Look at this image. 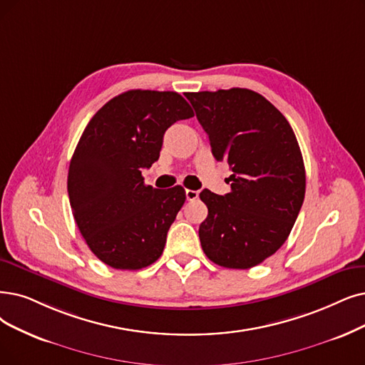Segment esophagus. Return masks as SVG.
<instances>
[{
    "mask_svg": "<svg viewBox=\"0 0 365 365\" xmlns=\"http://www.w3.org/2000/svg\"><path fill=\"white\" fill-rule=\"evenodd\" d=\"M185 197L187 200H195L199 197V192L196 190H185Z\"/></svg>",
    "mask_w": 365,
    "mask_h": 365,
    "instance_id": "1",
    "label": "esophagus"
}]
</instances>
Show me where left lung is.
<instances>
[{"label":"left lung","mask_w":365,"mask_h":365,"mask_svg":"<svg viewBox=\"0 0 365 365\" xmlns=\"http://www.w3.org/2000/svg\"><path fill=\"white\" fill-rule=\"evenodd\" d=\"M212 155L227 162L230 193L202 190L208 217L202 250L214 264L249 269L272 256L292 230L305 195L297 136L283 113L252 90L188 93Z\"/></svg>","instance_id":"1"}]
</instances>
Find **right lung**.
I'll use <instances>...</instances> for the list:
<instances>
[{
    "instance_id": "right-lung-1",
    "label": "right lung",
    "mask_w": 365,
    "mask_h": 365,
    "mask_svg": "<svg viewBox=\"0 0 365 365\" xmlns=\"http://www.w3.org/2000/svg\"><path fill=\"white\" fill-rule=\"evenodd\" d=\"M193 115L175 91L130 90L85 127L70 160L67 192L85 242L103 264L135 271L162 256L185 190L145 185L142 169L158 160L166 130Z\"/></svg>"
}]
</instances>
